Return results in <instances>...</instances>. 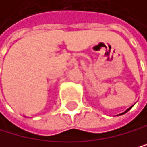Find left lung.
Here are the masks:
<instances>
[{"mask_svg": "<svg viewBox=\"0 0 147 147\" xmlns=\"http://www.w3.org/2000/svg\"><path fill=\"white\" fill-rule=\"evenodd\" d=\"M131 107H130V108H131ZM130 108H129V109H130ZM129 109H128V110H129ZM128 110H127V111H128Z\"/></svg>", "mask_w": 147, "mask_h": 147, "instance_id": "left-lung-1", "label": "left lung"}]
</instances>
